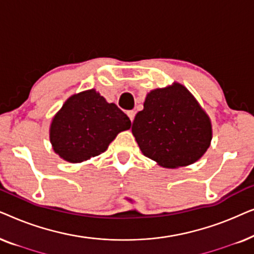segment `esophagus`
<instances>
[{
    "mask_svg": "<svg viewBox=\"0 0 254 254\" xmlns=\"http://www.w3.org/2000/svg\"><path fill=\"white\" fill-rule=\"evenodd\" d=\"M127 116H128V118H129V119H130L131 123H133V120H134V118H135V111H128Z\"/></svg>",
    "mask_w": 254,
    "mask_h": 254,
    "instance_id": "esophagus-1",
    "label": "esophagus"
}]
</instances>
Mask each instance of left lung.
Instances as JSON below:
<instances>
[{"label":"left lung","instance_id":"8db88e82","mask_svg":"<svg viewBox=\"0 0 254 254\" xmlns=\"http://www.w3.org/2000/svg\"><path fill=\"white\" fill-rule=\"evenodd\" d=\"M131 131L143 155L168 169L196 162L211 141L209 118L179 83L148 93Z\"/></svg>","mask_w":254,"mask_h":254}]
</instances>
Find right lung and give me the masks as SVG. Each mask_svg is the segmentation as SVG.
<instances>
[{
	"label": "right lung",
	"mask_w": 254,
	"mask_h": 254,
	"mask_svg": "<svg viewBox=\"0 0 254 254\" xmlns=\"http://www.w3.org/2000/svg\"><path fill=\"white\" fill-rule=\"evenodd\" d=\"M130 120L116 104L107 103L96 90L71 96L51 125L54 151L70 163L98 156L118 134L130 128Z\"/></svg>",
	"instance_id": "obj_1"
}]
</instances>
